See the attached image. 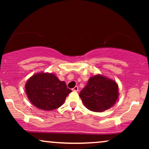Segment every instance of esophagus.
I'll return each mask as SVG.
<instances>
[{
	"label": "esophagus",
	"mask_w": 149,
	"mask_h": 149,
	"mask_svg": "<svg viewBox=\"0 0 149 149\" xmlns=\"http://www.w3.org/2000/svg\"><path fill=\"white\" fill-rule=\"evenodd\" d=\"M72 91H79V87H77V86H75L74 88L72 89Z\"/></svg>",
	"instance_id": "obj_1"
}]
</instances>
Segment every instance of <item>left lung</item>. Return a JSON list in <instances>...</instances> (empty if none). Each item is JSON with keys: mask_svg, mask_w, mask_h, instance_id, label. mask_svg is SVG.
Here are the masks:
<instances>
[{"mask_svg": "<svg viewBox=\"0 0 149 149\" xmlns=\"http://www.w3.org/2000/svg\"><path fill=\"white\" fill-rule=\"evenodd\" d=\"M119 87L115 81L100 74L90 77L79 96L87 109L103 112L111 109L119 96Z\"/></svg>", "mask_w": 149, "mask_h": 149, "instance_id": "1", "label": "left lung"}]
</instances>
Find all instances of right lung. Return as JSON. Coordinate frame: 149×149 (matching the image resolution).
<instances>
[{"instance_id":"1","label":"right lung","mask_w":149,"mask_h":149,"mask_svg":"<svg viewBox=\"0 0 149 149\" xmlns=\"http://www.w3.org/2000/svg\"><path fill=\"white\" fill-rule=\"evenodd\" d=\"M26 92L34 107L45 111H52L64 104L72 90L66 83L52 73H37L26 83Z\"/></svg>"}]
</instances>
